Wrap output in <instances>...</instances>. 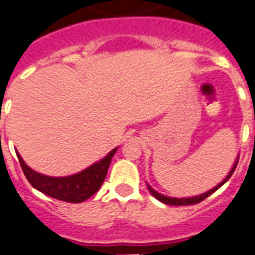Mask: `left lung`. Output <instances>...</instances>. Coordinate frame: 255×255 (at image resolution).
I'll use <instances>...</instances> for the list:
<instances>
[{"instance_id":"1","label":"left lung","mask_w":255,"mask_h":255,"mask_svg":"<svg viewBox=\"0 0 255 255\" xmlns=\"http://www.w3.org/2000/svg\"><path fill=\"white\" fill-rule=\"evenodd\" d=\"M238 159L237 158L236 163H234V166H233V168H231V171L227 174V176L225 178V179L221 182L219 184H217L215 187L211 188V190H209L207 192H205V194H201V195H197V197H190V198H171V197H166V195H162V194H159L158 191H155L149 184H147V187H148L149 192L152 194L153 197L156 198L158 201L163 202V203H166V205H171V206H187V205H197V203H199V202H202L203 199H206V198L209 197V195H211L213 192H215L217 190H218L221 186H223V184L226 183L227 180L230 179V176L233 175V172H234V170H236L237 164H238Z\"/></svg>"}]
</instances>
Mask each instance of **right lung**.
<instances>
[{
	"instance_id": "add662e5",
	"label": "right lung",
	"mask_w": 255,
	"mask_h": 255,
	"mask_svg": "<svg viewBox=\"0 0 255 255\" xmlns=\"http://www.w3.org/2000/svg\"><path fill=\"white\" fill-rule=\"evenodd\" d=\"M116 149L118 147L112 149L106 158H103L102 160H99L81 172L69 175V176H61V178H54V176L36 172L30 167L26 166V163L24 162V159L21 158L18 152H17V156H18L19 164L26 179L36 190L58 201L80 203L99 191V188L106 179L107 171Z\"/></svg>"
}]
</instances>
